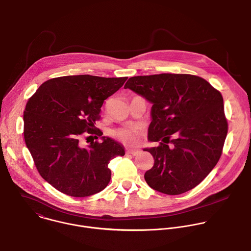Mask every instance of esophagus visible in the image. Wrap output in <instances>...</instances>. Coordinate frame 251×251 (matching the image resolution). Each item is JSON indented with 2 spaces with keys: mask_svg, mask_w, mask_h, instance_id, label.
<instances>
[{
  "mask_svg": "<svg viewBox=\"0 0 251 251\" xmlns=\"http://www.w3.org/2000/svg\"><path fill=\"white\" fill-rule=\"evenodd\" d=\"M128 154H132V155H137L140 151H135V150H127L126 151Z\"/></svg>",
  "mask_w": 251,
  "mask_h": 251,
  "instance_id": "esophagus-1",
  "label": "esophagus"
}]
</instances>
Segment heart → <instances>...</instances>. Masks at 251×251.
<instances>
[{
	"instance_id": "obj_1",
	"label": "heart",
	"mask_w": 251,
	"mask_h": 251,
	"mask_svg": "<svg viewBox=\"0 0 251 251\" xmlns=\"http://www.w3.org/2000/svg\"><path fill=\"white\" fill-rule=\"evenodd\" d=\"M111 136L118 139L126 145H134L137 143L141 134V128L137 125H128L116 128L110 132Z\"/></svg>"
}]
</instances>
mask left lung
Returning <instances> with one entry per match:
<instances>
[{"instance_id": "left-lung-1", "label": "left lung", "mask_w": 251, "mask_h": 251, "mask_svg": "<svg viewBox=\"0 0 251 251\" xmlns=\"http://www.w3.org/2000/svg\"><path fill=\"white\" fill-rule=\"evenodd\" d=\"M152 103L146 149L154 164L145 174L162 194H184L201 183L219 161L228 133L223 97L205 79L162 73L129 78L124 86Z\"/></svg>"}]
</instances>
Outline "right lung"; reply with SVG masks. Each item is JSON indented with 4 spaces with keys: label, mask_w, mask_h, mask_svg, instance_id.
<instances>
[{
    "label": "right lung",
    "mask_w": 251,
    "mask_h": 251,
    "mask_svg": "<svg viewBox=\"0 0 251 251\" xmlns=\"http://www.w3.org/2000/svg\"><path fill=\"white\" fill-rule=\"evenodd\" d=\"M127 77L70 75L44 82L28 100L24 114V140L42 178L57 191L84 198L102 191L109 183L108 163L124 155V148L110 138L80 144L84 133L96 129L100 107ZM92 137V136H90Z\"/></svg>",
    "instance_id": "right-lung-1"
}]
</instances>
